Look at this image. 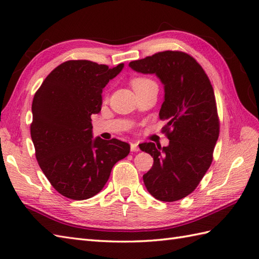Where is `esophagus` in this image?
I'll use <instances>...</instances> for the list:
<instances>
[{
	"label": "esophagus",
	"mask_w": 259,
	"mask_h": 259,
	"mask_svg": "<svg viewBox=\"0 0 259 259\" xmlns=\"http://www.w3.org/2000/svg\"><path fill=\"white\" fill-rule=\"evenodd\" d=\"M130 147H131V151H139V147H138V142H131L130 144Z\"/></svg>",
	"instance_id": "obj_1"
}]
</instances>
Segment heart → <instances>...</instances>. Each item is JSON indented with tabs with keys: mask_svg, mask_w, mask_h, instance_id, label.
<instances>
[{
	"mask_svg": "<svg viewBox=\"0 0 259 259\" xmlns=\"http://www.w3.org/2000/svg\"><path fill=\"white\" fill-rule=\"evenodd\" d=\"M153 83V81L149 78H145V76H137L131 80V84H133L135 90H139L141 88H144L148 84Z\"/></svg>",
	"mask_w": 259,
	"mask_h": 259,
	"instance_id": "obj_1",
	"label": "heart"
}]
</instances>
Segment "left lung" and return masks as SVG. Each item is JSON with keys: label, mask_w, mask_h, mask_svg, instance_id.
<instances>
[{"label": "left lung", "mask_w": 259, "mask_h": 259, "mask_svg": "<svg viewBox=\"0 0 259 259\" xmlns=\"http://www.w3.org/2000/svg\"><path fill=\"white\" fill-rule=\"evenodd\" d=\"M129 67L137 72L156 74L164 88L159 118L169 139L167 147L139 145L153 158L144 175L150 195L161 201H176L191 194L212 161L219 136L216 99L210 80L201 65L181 51H163L136 60Z\"/></svg>", "instance_id": "left-lung-1"}]
</instances>
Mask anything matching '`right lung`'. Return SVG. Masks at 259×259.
<instances>
[{"mask_svg": "<svg viewBox=\"0 0 259 259\" xmlns=\"http://www.w3.org/2000/svg\"><path fill=\"white\" fill-rule=\"evenodd\" d=\"M122 68L70 60L51 71L33 98L36 160L53 188L70 199L100 192L115 162L129 155L126 142L93 139L91 123V114L101 110L102 89Z\"/></svg>", "mask_w": 259, "mask_h": 259, "instance_id": "add662e5", "label": "right lung"}]
</instances>
